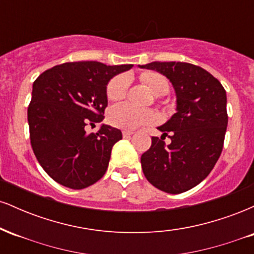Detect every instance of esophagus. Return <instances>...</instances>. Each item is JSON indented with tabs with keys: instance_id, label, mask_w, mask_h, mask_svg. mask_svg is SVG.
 <instances>
[{
	"instance_id": "esophagus-1",
	"label": "esophagus",
	"mask_w": 254,
	"mask_h": 254,
	"mask_svg": "<svg viewBox=\"0 0 254 254\" xmlns=\"http://www.w3.org/2000/svg\"><path fill=\"white\" fill-rule=\"evenodd\" d=\"M132 135H133V131H129V130H124L123 131V137H125V138H127V137H130Z\"/></svg>"
}]
</instances>
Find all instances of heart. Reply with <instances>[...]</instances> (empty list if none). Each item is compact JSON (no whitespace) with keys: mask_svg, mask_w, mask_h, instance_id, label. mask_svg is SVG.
<instances>
[{"mask_svg":"<svg viewBox=\"0 0 254 254\" xmlns=\"http://www.w3.org/2000/svg\"><path fill=\"white\" fill-rule=\"evenodd\" d=\"M141 80L145 86L151 90L153 94L165 95L170 89L168 80L162 74L156 71H143L141 74ZM129 87V78L127 75H117L111 78L106 87L107 99L111 101L122 100L127 95ZM156 116L153 111L137 109L130 104H119L113 106L109 113L110 123L116 127L124 130H133L143 125L151 124L155 122Z\"/></svg>","mask_w":254,"mask_h":254,"instance_id":"obj_1","label":"heart"}]
</instances>
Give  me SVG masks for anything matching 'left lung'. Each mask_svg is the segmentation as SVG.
<instances>
[{
  "label": "left lung",
  "instance_id": "left-lung-1",
  "mask_svg": "<svg viewBox=\"0 0 254 254\" xmlns=\"http://www.w3.org/2000/svg\"><path fill=\"white\" fill-rule=\"evenodd\" d=\"M141 68L165 75L177 94V113L157 129L161 138L141 156L147 180L167 193H182L209 176L222 153L228 115L226 90L210 72L184 62H151ZM171 139L166 145L163 139Z\"/></svg>",
  "mask_w": 254,
  "mask_h": 254
}]
</instances>
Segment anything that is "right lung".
Here are the masks:
<instances>
[{"mask_svg": "<svg viewBox=\"0 0 254 254\" xmlns=\"http://www.w3.org/2000/svg\"><path fill=\"white\" fill-rule=\"evenodd\" d=\"M131 68L132 64L69 62L34 81L27 110L31 145L55 182L81 190L104 177L112 147L123 135L110 125H101L95 133H87L86 127L103 121L110 78Z\"/></svg>", "mask_w": 254, "mask_h": 254, "instance_id": "1", "label": "right lung"}]
</instances>
